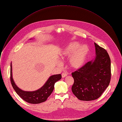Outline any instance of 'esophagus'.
Segmentation results:
<instances>
[{
  "label": "esophagus",
  "mask_w": 122,
  "mask_h": 122,
  "mask_svg": "<svg viewBox=\"0 0 122 122\" xmlns=\"http://www.w3.org/2000/svg\"><path fill=\"white\" fill-rule=\"evenodd\" d=\"M67 75V74H66V73L63 72V73H62V77L63 78H65V77H66Z\"/></svg>",
  "instance_id": "esophagus-1"
}]
</instances>
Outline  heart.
Returning a JSON list of instances; mask_svg holds the SVG:
<instances>
[{
  "label": "heart",
  "instance_id": "b5f03b06",
  "mask_svg": "<svg viewBox=\"0 0 122 122\" xmlns=\"http://www.w3.org/2000/svg\"><path fill=\"white\" fill-rule=\"evenodd\" d=\"M89 53V48L83 45L80 46V44L76 42L67 44L61 54L63 58L68 59L70 57L69 64L74 69L81 67L85 64Z\"/></svg>",
  "mask_w": 122,
  "mask_h": 122
}]
</instances>
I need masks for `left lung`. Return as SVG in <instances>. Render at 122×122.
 Masks as SVG:
<instances>
[{
  "label": "left lung",
  "instance_id": "1",
  "mask_svg": "<svg viewBox=\"0 0 122 122\" xmlns=\"http://www.w3.org/2000/svg\"><path fill=\"white\" fill-rule=\"evenodd\" d=\"M96 56L71 73V90L80 100L97 99L109 86L111 78V59L107 51L95 43Z\"/></svg>",
  "mask_w": 122,
  "mask_h": 122
}]
</instances>
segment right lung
<instances>
[{"instance_id": "add662e5", "label": "right lung", "mask_w": 122, "mask_h": 122, "mask_svg": "<svg viewBox=\"0 0 122 122\" xmlns=\"http://www.w3.org/2000/svg\"><path fill=\"white\" fill-rule=\"evenodd\" d=\"M10 80L15 91L24 100L31 104H39L45 101L53 92L55 83L61 79L60 74L51 76L41 88L33 92L24 91L19 88L15 84L12 76V66L10 64Z\"/></svg>"}]
</instances>
